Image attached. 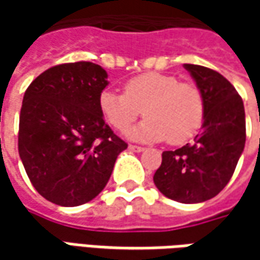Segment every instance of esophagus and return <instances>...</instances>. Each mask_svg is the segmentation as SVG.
Returning <instances> with one entry per match:
<instances>
[{"mask_svg":"<svg viewBox=\"0 0 260 260\" xmlns=\"http://www.w3.org/2000/svg\"><path fill=\"white\" fill-rule=\"evenodd\" d=\"M128 149L130 150H133V152H145V147H142V146H136V145H130L128 146Z\"/></svg>","mask_w":260,"mask_h":260,"instance_id":"obj_1","label":"esophagus"}]
</instances>
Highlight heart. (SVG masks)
Listing matches in <instances>:
<instances>
[{
	"label": "heart",
	"mask_w": 260,
	"mask_h": 260,
	"mask_svg": "<svg viewBox=\"0 0 260 260\" xmlns=\"http://www.w3.org/2000/svg\"><path fill=\"white\" fill-rule=\"evenodd\" d=\"M105 121L124 132L142 114L147 117L128 132L135 140L182 145L203 127L205 101L201 89L191 82H179L174 75L146 72L128 79L124 94L103 91L98 98Z\"/></svg>",
	"instance_id": "b5f03b06"
}]
</instances>
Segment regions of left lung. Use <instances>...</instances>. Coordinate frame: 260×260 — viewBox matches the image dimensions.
<instances>
[{
  "instance_id": "1",
  "label": "left lung",
  "mask_w": 260,
  "mask_h": 260,
  "mask_svg": "<svg viewBox=\"0 0 260 260\" xmlns=\"http://www.w3.org/2000/svg\"><path fill=\"white\" fill-rule=\"evenodd\" d=\"M205 101V118L194 142L162 153L153 182L184 204L211 200L229 184L245 149V107L236 88L210 68L185 63Z\"/></svg>"
}]
</instances>
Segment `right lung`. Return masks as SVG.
I'll return each instance as SVG.
<instances>
[{"label":"right lung","mask_w":260,"mask_h":260,"mask_svg":"<svg viewBox=\"0 0 260 260\" xmlns=\"http://www.w3.org/2000/svg\"><path fill=\"white\" fill-rule=\"evenodd\" d=\"M107 78L92 62L63 63L40 74L25 91L18 153L36 191L53 204L94 200L127 149L100 111Z\"/></svg>","instance_id":"right-lung-1"}]
</instances>
